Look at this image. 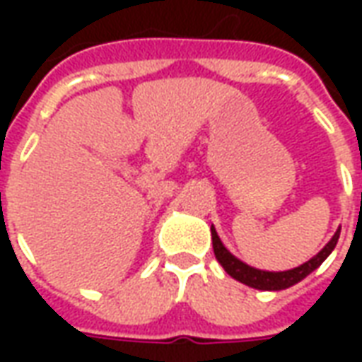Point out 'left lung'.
I'll use <instances>...</instances> for the list:
<instances>
[{
	"label": "left lung",
	"mask_w": 362,
	"mask_h": 362,
	"mask_svg": "<svg viewBox=\"0 0 362 362\" xmlns=\"http://www.w3.org/2000/svg\"><path fill=\"white\" fill-rule=\"evenodd\" d=\"M339 233H341V228L335 230V235L332 236V240H329L314 258L308 259L303 266L295 267V269H287V272H262V269H256V267L246 266L244 262L235 258V256L223 246L219 235H217V230L213 227L211 240L215 258L219 259L221 266L225 267V272H227L233 279L240 281V283L248 285V287L259 288V291H281V288L293 287L295 283L303 281L306 275H310V273L314 272L329 254H332V250L335 248V244H337V238H339Z\"/></svg>",
	"instance_id": "8db88e82"
}]
</instances>
